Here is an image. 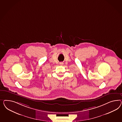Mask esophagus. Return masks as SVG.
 <instances>
[{
  "instance_id": "34e87169",
  "label": "esophagus",
  "mask_w": 122,
  "mask_h": 122,
  "mask_svg": "<svg viewBox=\"0 0 122 122\" xmlns=\"http://www.w3.org/2000/svg\"><path fill=\"white\" fill-rule=\"evenodd\" d=\"M63 62L60 63V65H63Z\"/></svg>"
}]
</instances>
